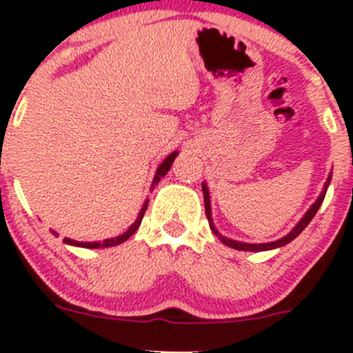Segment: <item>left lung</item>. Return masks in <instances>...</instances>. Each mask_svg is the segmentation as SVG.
<instances>
[{"instance_id":"left-lung-1","label":"left lung","mask_w":353,"mask_h":353,"mask_svg":"<svg viewBox=\"0 0 353 353\" xmlns=\"http://www.w3.org/2000/svg\"><path fill=\"white\" fill-rule=\"evenodd\" d=\"M330 181H331V176L328 177V181H326L325 184V190H323L321 196L316 199L314 205L309 208V212L305 213L304 216H302L301 222L297 223V225L294 227V230H292L290 234H287L285 237H282V239L275 241V243H266V244H245V243H237V241H232V239H227V237H222L219 232H216V229L213 227V222H212V208H210V196H208V188H206V184H203V196H205V212H206V219H208L210 222V227H212V230L215 232V236H219L220 239H222V243L225 245H229V248H234V249H239V251H266V249H275V248H282V245H285L290 243V241H294L295 237L299 236V234L302 232V230L305 229V227L309 225V222H311L312 219H314V215L318 213L319 206H321L323 199L326 196V190H328L330 186Z\"/></svg>"}]
</instances>
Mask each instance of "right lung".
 I'll list each match as a JSON object with an SVG mask.
<instances>
[{
  "mask_svg": "<svg viewBox=\"0 0 353 353\" xmlns=\"http://www.w3.org/2000/svg\"><path fill=\"white\" fill-rule=\"evenodd\" d=\"M176 157H177V152H174V154H170L165 160H163L162 163H160V167H159V169H157V174H155V177H154V183H152L150 190H154L157 184H159V181L162 179L163 176H165L167 170L170 169V165H172V162H174V159H176ZM147 206H148V199H147V201H145V205H143V208H141L140 215H138L137 222H134L133 225H131L130 229L126 230V232L121 234V236H117V237H112V239H105V241H102V243H78V241L68 239V237H65V239H63V241H65L66 244H73V245H80V248H90V249H95V248H110V245H117V244L124 243V241L130 239V237L133 236L134 232H137L138 227H140L141 219H143L145 212H147Z\"/></svg>",
  "mask_w": 353,
  "mask_h": 353,
  "instance_id": "1",
  "label": "right lung"
}]
</instances>
